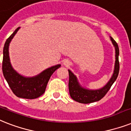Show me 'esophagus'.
<instances>
[{
    "instance_id": "obj_1",
    "label": "esophagus",
    "mask_w": 131,
    "mask_h": 131,
    "mask_svg": "<svg viewBox=\"0 0 131 131\" xmlns=\"http://www.w3.org/2000/svg\"><path fill=\"white\" fill-rule=\"evenodd\" d=\"M69 64H70V63H69V61L68 60H64L63 61V65L64 66H69Z\"/></svg>"
}]
</instances>
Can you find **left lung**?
Returning a JSON list of instances; mask_svg holds the SVG:
<instances>
[{"instance_id": "obj_1", "label": "left lung", "mask_w": 131, "mask_h": 131, "mask_svg": "<svg viewBox=\"0 0 131 131\" xmlns=\"http://www.w3.org/2000/svg\"><path fill=\"white\" fill-rule=\"evenodd\" d=\"M110 38L115 48V57H116L114 69L112 76L107 84L101 89H90L82 86L78 81L76 75L72 71L68 70L69 77H70L68 84L69 92L70 97L74 101L81 103H90L99 101L106 95L112 85L116 80L117 77L118 76L119 69H120L118 61L119 48L118 44L114 40L111 36H110Z\"/></svg>"}]
</instances>
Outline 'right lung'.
I'll return each mask as SVG.
<instances>
[{
	"mask_svg": "<svg viewBox=\"0 0 131 131\" xmlns=\"http://www.w3.org/2000/svg\"><path fill=\"white\" fill-rule=\"evenodd\" d=\"M19 28L20 27L17 28L5 42L3 48V76L7 80L9 87L12 90L13 93L17 97L28 99H36L45 92L46 87L51 75L57 69L60 68L61 65L53 66L32 77L22 76L15 70L10 61L9 48L11 40Z\"/></svg>",
	"mask_w": 131,
	"mask_h": 131,
	"instance_id": "right-lung-1",
	"label": "right lung"
}]
</instances>
